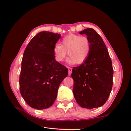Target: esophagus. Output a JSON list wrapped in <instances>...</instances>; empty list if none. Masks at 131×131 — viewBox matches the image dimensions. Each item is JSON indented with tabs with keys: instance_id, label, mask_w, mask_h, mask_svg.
<instances>
[{
	"instance_id": "34e87169",
	"label": "esophagus",
	"mask_w": 131,
	"mask_h": 131,
	"mask_svg": "<svg viewBox=\"0 0 131 131\" xmlns=\"http://www.w3.org/2000/svg\"><path fill=\"white\" fill-rule=\"evenodd\" d=\"M68 75H71V74H72V68H70V67H68Z\"/></svg>"
}]
</instances>
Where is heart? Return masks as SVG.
Returning a JSON list of instances; mask_svg holds the SVG:
<instances>
[{
    "mask_svg": "<svg viewBox=\"0 0 131 131\" xmlns=\"http://www.w3.org/2000/svg\"><path fill=\"white\" fill-rule=\"evenodd\" d=\"M91 43L90 39L85 36L70 34L63 38L59 43L53 47L55 59L61 62L66 56L67 52L69 57L67 62L69 64H81L84 63L91 52Z\"/></svg>",
    "mask_w": 131,
    "mask_h": 131,
    "instance_id": "1",
    "label": "heart"
}]
</instances>
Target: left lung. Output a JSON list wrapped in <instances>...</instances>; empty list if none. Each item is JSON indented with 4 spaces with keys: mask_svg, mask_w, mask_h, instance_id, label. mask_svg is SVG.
<instances>
[{
    "mask_svg": "<svg viewBox=\"0 0 131 131\" xmlns=\"http://www.w3.org/2000/svg\"><path fill=\"white\" fill-rule=\"evenodd\" d=\"M80 34L88 36L91 50L88 59L72 70L73 92L78 104L91 109L102 106L108 100L113 87V68L108 49L96 31L87 28Z\"/></svg>",
    "mask_w": 131,
    "mask_h": 131,
    "instance_id": "8db88e82",
    "label": "left lung"
}]
</instances>
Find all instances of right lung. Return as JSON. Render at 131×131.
I'll list each match as a JSON object with an SVG mask.
<instances>
[{"mask_svg":"<svg viewBox=\"0 0 131 131\" xmlns=\"http://www.w3.org/2000/svg\"><path fill=\"white\" fill-rule=\"evenodd\" d=\"M60 34L41 31L25 50L19 76V90L26 103L35 109L48 108L57 97L59 86L68 68L54 59L53 47Z\"/></svg>","mask_w":131,"mask_h":131,"instance_id":"right-lung-1","label":"right lung"}]
</instances>
